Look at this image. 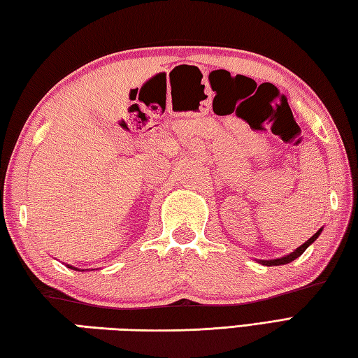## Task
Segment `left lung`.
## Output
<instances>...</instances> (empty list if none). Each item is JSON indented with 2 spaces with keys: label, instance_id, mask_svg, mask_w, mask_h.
<instances>
[{
  "label": "left lung",
  "instance_id": "8db88e82",
  "mask_svg": "<svg viewBox=\"0 0 358 358\" xmlns=\"http://www.w3.org/2000/svg\"><path fill=\"white\" fill-rule=\"evenodd\" d=\"M322 232V227L320 229L318 232H316L315 235H312V237H310L304 245H301L299 248H296L294 251L292 252V254H288V255H285V257H280V259H274V260H260L259 263H262V265H265V266H279V265H287V263H289V262H293L294 259H298V257H301L302 255V252L306 251V249L312 245V243L320 237V234Z\"/></svg>",
  "mask_w": 358,
  "mask_h": 358
}]
</instances>
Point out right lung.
<instances>
[{"instance_id":"1","label":"right lung","mask_w":358,"mask_h":358,"mask_svg":"<svg viewBox=\"0 0 358 358\" xmlns=\"http://www.w3.org/2000/svg\"><path fill=\"white\" fill-rule=\"evenodd\" d=\"M69 268H71V269H78V268H73V266H70V265H69ZM78 271H80V269H78ZM83 271H84V269H83Z\"/></svg>"}]
</instances>
